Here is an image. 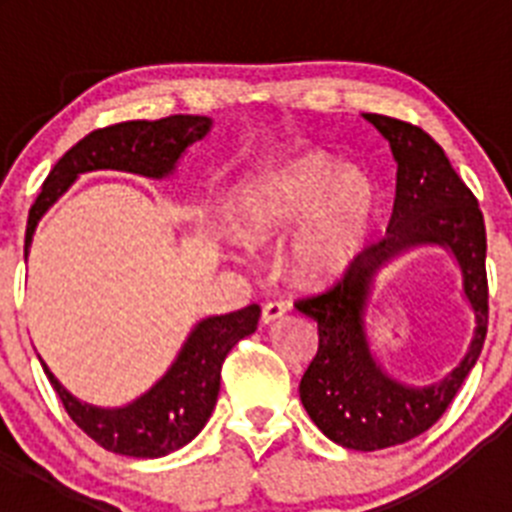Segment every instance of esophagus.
I'll use <instances>...</instances> for the list:
<instances>
[{
    "instance_id": "34e87169",
    "label": "esophagus",
    "mask_w": 512,
    "mask_h": 512,
    "mask_svg": "<svg viewBox=\"0 0 512 512\" xmlns=\"http://www.w3.org/2000/svg\"><path fill=\"white\" fill-rule=\"evenodd\" d=\"M284 312H287V305H284V302H266L264 305V310H261V323H274V320H279L284 315Z\"/></svg>"
}]
</instances>
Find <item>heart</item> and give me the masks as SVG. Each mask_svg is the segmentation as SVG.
I'll return each instance as SVG.
<instances>
[{"instance_id": "obj_1", "label": "heart", "mask_w": 512, "mask_h": 512, "mask_svg": "<svg viewBox=\"0 0 512 512\" xmlns=\"http://www.w3.org/2000/svg\"><path fill=\"white\" fill-rule=\"evenodd\" d=\"M377 210L379 192L369 174L323 151L251 176L235 200L238 228L253 243L279 238L311 217L289 251L292 269L307 282L333 279L354 264Z\"/></svg>"}]
</instances>
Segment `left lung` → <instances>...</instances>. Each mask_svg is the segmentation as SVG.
Wrapping results in <instances>:
<instances>
[{
	"instance_id": "left-lung-1",
	"label": "left lung",
	"mask_w": 512,
	"mask_h": 512,
	"mask_svg": "<svg viewBox=\"0 0 512 512\" xmlns=\"http://www.w3.org/2000/svg\"><path fill=\"white\" fill-rule=\"evenodd\" d=\"M364 120L390 140L397 161L390 225L333 287L302 297L295 307L318 320V354L300 382L307 415L338 446L379 451L408 443L446 413L485 346L490 292L485 217L443 148L410 122L387 115H364ZM415 245H443L455 253L465 296L478 320L468 356L454 373L428 388H410L384 373L373 359L363 323L378 269Z\"/></svg>"
}]
</instances>
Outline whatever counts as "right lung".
<instances>
[{"label":"right lung","instance_id":"add662e5","mask_svg":"<svg viewBox=\"0 0 512 512\" xmlns=\"http://www.w3.org/2000/svg\"><path fill=\"white\" fill-rule=\"evenodd\" d=\"M210 125V117L171 115L153 122H117L81 138L74 148L58 158V164L43 182L38 200L30 207L25 259L38 220L71 187V182H76V176L97 169H117L164 179L176 169V161L194 140H202L210 133ZM259 318L261 307L248 305L228 315H212V318L200 320L184 341L169 372L158 379L146 395H140L125 408L104 410L79 402L71 392L63 390L61 382L53 377L43 361L40 364L69 418L94 443L112 454L158 459L187 446L205 428L215 410L225 356L241 338L251 336L259 325Z\"/></svg>","mask_w":512,"mask_h":512}]
</instances>
